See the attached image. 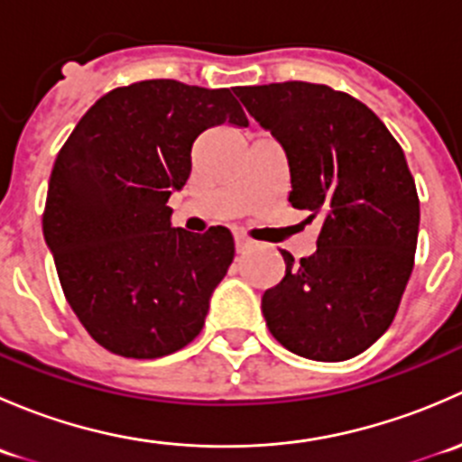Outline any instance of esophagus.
Returning a JSON list of instances; mask_svg holds the SVG:
<instances>
[{
	"label": "esophagus",
	"mask_w": 462,
	"mask_h": 462,
	"mask_svg": "<svg viewBox=\"0 0 462 462\" xmlns=\"http://www.w3.org/2000/svg\"><path fill=\"white\" fill-rule=\"evenodd\" d=\"M235 245H236V253H245V250H250L253 241H250L245 235H235Z\"/></svg>",
	"instance_id": "obj_1"
}]
</instances>
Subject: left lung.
Wrapping results in <instances>:
<instances>
[{
    "instance_id": "1",
    "label": "left lung",
    "mask_w": 462,
    "mask_h": 462,
    "mask_svg": "<svg viewBox=\"0 0 462 462\" xmlns=\"http://www.w3.org/2000/svg\"><path fill=\"white\" fill-rule=\"evenodd\" d=\"M248 114L283 147L297 209L319 214L318 250L261 297L265 324L295 356L342 362L377 342L413 270L420 226L402 147L348 93L310 82L236 87Z\"/></svg>"
}]
</instances>
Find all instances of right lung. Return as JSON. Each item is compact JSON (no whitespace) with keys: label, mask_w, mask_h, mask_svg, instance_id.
<instances>
[{"label":"right lung","mask_w":462,"mask_h":462,"mask_svg":"<svg viewBox=\"0 0 462 462\" xmlns=\"http://www.w3.org/2000/svg\"><path fill=\"white\" fill-rule=\"evenodd\" d=\"M248 127L230 88L144 80L102 96L55 158L42 218L69 306L106 351L153 360L188 346L235 259L227 227H171V192L209 127Z\"/></svg>","instance_id":"1"}]
</instances>
